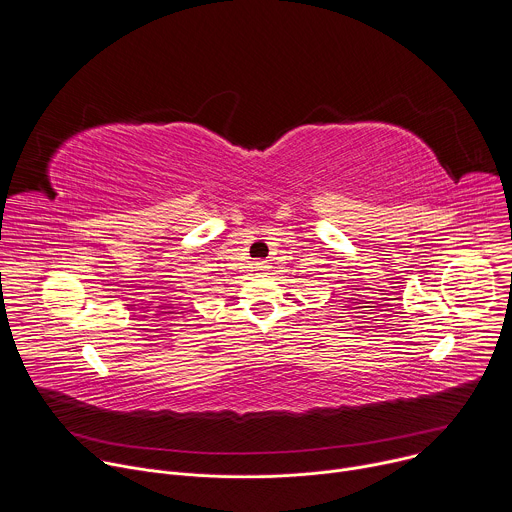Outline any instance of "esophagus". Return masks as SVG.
I'll return each mask as SVG.
<instances>
[{
	"label": "esophagus",
	"instance_id": "34e87169",
	"mask_svg": "<svg viewBox=\"0 0 512 512\" xmlns=\"http://www.w3.org/2000/svg\"><path fill=\"white\" fill-rule=\"evenodd\" d=\"M253 271H255V275L263 277V275H267V271H269V265H267L265 261H255V263H253Z\"/></svg>",
	"mask_w": 512,
	"mask_h": 512
}]
</instances>
